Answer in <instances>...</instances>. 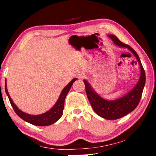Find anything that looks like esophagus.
I'll return each mask as SVG.
<instances>
[{
  "label": "esophagus",
  "mask_w": 156,
  "mask_h": 156,
  "mask_svg": "<svg viewBox=\"0 0 156 156\" xmlns=\"http://www.w3.org/2000/svg\"><path fill=\"white\" fill-rule=\"evenodd\" d=\"M84 76H85V75L84 73H78V74H77V77L79 79H83V78H84Z\"/></svg>",
  "instance_id": "esophagus-1"
}]
</instances>
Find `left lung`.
<instances>
[{
    "label": "left lung",
    "mask_w": 156,
    "mask_h": 156,
    "mask_svg": "<svg viewBox=\"0 0 156 156\" xmlns=\"http://www.w3.org/2000/svg\"><path fill=\"white\" fill-rule=\"evenodd\" d=\"M108 37L112 38L114 43L118 46L121 48H126L131 51L137 58L140 67V80L136 87L124 97L114 101H107L102 99L100 96L93 91L90 85L86 80L84 81L87 97L96 114L108 120H116L133 112L137 107L141 98L143 90L146 83V74L140 62L139 57L131 46L121 42L115 35H109Z\"/></svg>",
    "instance_id": "left-lung-1"
}]
</instances>
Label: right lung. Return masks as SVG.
<instances>
[{"instance_id": "right-lung-1", "label": "right lung", "mask_w": 156, "mask_h": 156, "mask_svg": "<svg viewBox=\"0 0 156 156\" xmlns=\"http://www.w3.org/2000/svg\"><path fill=\"white\" fill-rule=\"evenodd\" d=\"M76 80V78H74L70 82L67 87L63 89L62 91L60 96H59L57 103L55 104V106L49 110L48 112L40 115H30L25 113L21 112L19 108L17 107L13 102H12L11 98H10L9 94H8L7 87H6V82L5 84V89L6 94H7L9 101L10 102L12 108L19 117H20L23 120H24L27 122H28L31 124L35 126H49L52 124L58 121L61 116H62L63 109H64V104H65V99L66 96L67 95L69 92L70 88L72 87V85L73 83Z\"/></svg>"}]
</instances>
